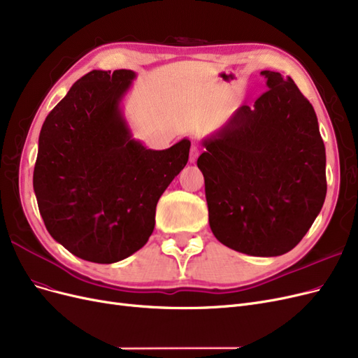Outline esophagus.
Wrapping results in <instances>:
<instances>
[{
	"mask_svg": "<svg viewBox=\"0 0 358 358\" xmlns=\"http://www.w3.org/2000/svg\"><path fill=\"white\" fill-rule=\"evenodd\" d=\"M199 155H201V148H199V145H193L192 150H190V164H194L197 156H199Z\"/></svg>",
	"mask_w": 358,
	"mask_h": 358,
	"instance_id": "obj_1",
	"label": "esophagus"
}]
</instances>
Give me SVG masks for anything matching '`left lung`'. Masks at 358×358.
I'll use <instances>...</instances> for the list:
<instances>
[{"mask_svg": "<svg viewBox=\"0 0 358 358\" xmlns=\"http://www.w3.org/2000/svg\"><path fill=\"white\" fill-rule=\"evenodd\" d=\"M266 92L202 140L209 226L230 249L252 257L292 250L320 214L326 150L311 103L290 76L262 71Z\"/></svg>", "mask_w": 358, "mask_h": 358, "instance_id": "left-lung-1", "label": "left lung"}]
</instances>
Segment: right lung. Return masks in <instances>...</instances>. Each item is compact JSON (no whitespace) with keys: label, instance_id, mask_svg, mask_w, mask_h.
<instances>
[{"label":"right lung","instance_id":"right-lung-1","mask_svg":"<svg viewBox=\"0 0 358 358\" xmlns=\"http://www.w3.org/2000/svg\"><path fill=\"white\" fill-rule=\"evenodd\" d=\"M136 76L91 71L39 132V214L52 239L90 262L122 261L148 243L159 197L189 161V138L152 150L132 137L122 101Z\"/></svg>","mask_w":358,"mask_h":358}]
</instances>
